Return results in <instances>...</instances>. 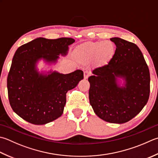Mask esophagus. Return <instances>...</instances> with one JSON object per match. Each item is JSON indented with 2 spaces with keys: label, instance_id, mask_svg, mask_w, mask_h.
Instances as JSON below:
<instances>
[{
  "label": "esophagus",
  "instance_id": "esophagus-1",
  "mask_svg": "<svg viewBox=\"0 0 158 158\" xmlns=\"http://www.w3.org/2000/svg\"><path fill=\"white\" fill-rule=\"evenodd\" d=\"M89 75H90V73H89L88 71H85V72H84V79H88Z\"/></svg>",
  "mask_w": 158,
  "mask_h": 158
}]
</instances>
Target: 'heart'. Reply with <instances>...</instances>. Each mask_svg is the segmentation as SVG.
<instances>
[{
    "mask_svg": "<svg viewBox=\"0 0 158 158\" xmlns=\"http://www.w3.org/2000/svg\"><path fill=\"white\" fill-rule=\"evenodd\" d=\"M114 46L110 41L88 42L77 46L75 50L76 57L82 62H89L95 60L98 64L107 62L112 57Z\"/></svg>",
    "mask_w": 158,
    "mask_h": 158,
    "instance_id": "b5f03b06",
    "label": "heart"
}]
</instances>
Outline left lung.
I'll return each mask as SVG.
<instances>
[{
  "instance_id": "1",
  "label": "left lung",
  "mask_w": 158,
  "mask_h": 158,
  "mask_svg": "<svg viewBox=\"0 0 158 158\" xmlns=\"http://www.w3.org/2000/svg\"><path fill=\"white\" fill-rule=\"evenodd\" d=\"M116 48L108 62L92 70L89 100L96 115L105 121L122 124L138 115L149 100L150 73L136 44L110 38Z\"/></svg>"
}]
</instances>
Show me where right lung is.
Returning <instances> with one entry per match:
<instances>
[{"label":"right lung","mask_w":158,"mask_h":158,"mask_svg":"<svg viewBox=\"0 0 158 158\" xmlns=\"http://www.w3.org/2000/svg\"><path fill=\"white\" fill-rule=\"evenodd\" d=\"M70 38H38L18 48L12 59L7 77L9 103L22 118L34 125H45L62 115L67 92L83 79L81 70L69 74L53 70L60 55L66 57ZM40 61L45 68L40 71Z\"/></svg>","instance_id":"add662e5"}]
</instances>
